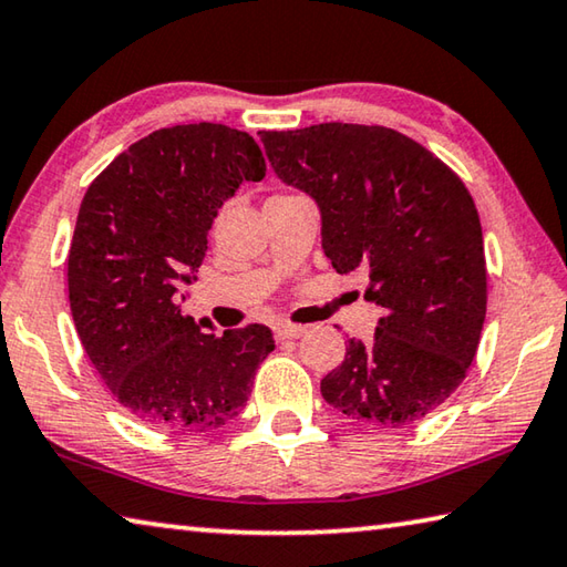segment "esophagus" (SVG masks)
<instances>
[{
	"mask_svg": "<svg viewBox=\"0 0 567 567\" xmlns=\"http://www.w3.org/2000/svg\"><path fill=\"white\" fill-rule=\"evenodd\" d=\"M307 330L302 328V324H292V322H280L275 324V338L277 340H297L302 338Z\"/></svg>",
	"mask_w": 567,
	"mask_h": 567,
	"instance_id": "34e87169",
	"label": "esophagus"
}]
</instances>
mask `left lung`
Masks as SVG:
<instances>
[{"mask_svg":"<svg viewBox=\"0 0 567 567\" xmlns=\"http://www.w3.org/2000/svg\"><path fill=\"white\" fill-rule=\"evenodd\" d=\"M260 140L277 177L318 203L334 270L368 275L364 297L382 307L375 338L348 342L322 398L372 425L427 417L465 380L485 322L483 227L465 182L380 124L324 122Z\"/></svg>","mask_w":567,"mask_h":567,"instance_id":"left-lung-1","label":"left lung"}]
</instances>
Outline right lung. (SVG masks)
<instances>
[{
    "label": "right lung",
    "instance_id": "1",
    "mask_svg": "<svg viewBox=\"0 0 567 567\" xmlns=\"http://www.w3.org/2000/svg\"><path fill=\"white\" fill-rule=\"evenodd\" d=\"M257 142L227 124H175L134 142L84 192L66 260L82 348L132 417L175 435L213 433L252 392L270 328L223 334L179 310L207 229L239 182H260Z\"/></svg>",
    "mask_w": 567,
    "mask_h": 567
}]
</instances>
